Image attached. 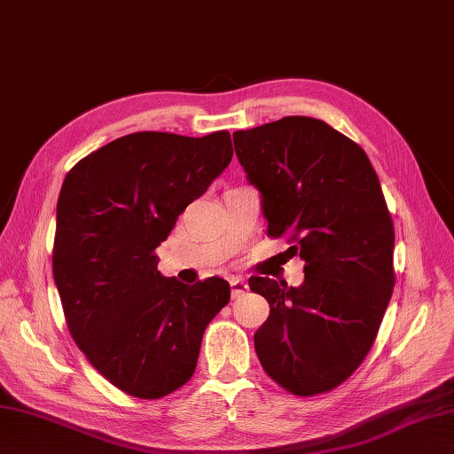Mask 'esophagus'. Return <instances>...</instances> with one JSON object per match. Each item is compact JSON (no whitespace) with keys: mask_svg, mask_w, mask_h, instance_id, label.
Segmentation results:
<instances>
[{"mask_svg":"<svg viewBox=\"0 0 454 454\" xmlns=\"http://www.w3.org/2000/svg\"><path fill=\"white\" fill-rule=\"evenodd\" d=\"M230 286H232V296L238 298L242 296L246 291H247V285L242 277H232L230 278Z\"/></svg>","mask_w":454,"mask_h":454,"instance_id":"1","label":"esophagus"}]
</instances>
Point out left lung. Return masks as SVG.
<instances>
[{
    "label": "left lung",
    "instance_id": "obj_1",
    "mask_svg": "<svg viewBox=\"0 0 454 454\" xmlns=\"http://www.w3.org/2000/svg\"><path fill=\"white\" fill-rule=\"evenodd\" d=\"M262 192L267 234H288L304 283L252 277L271 312L254 335L259 363L294 396L340 387L379 333L394 288V224L364 150L330 124L285 117L234 132Z\"/></svg>",
    "mask_w": 454,
    "mask_h": 454
}]
</instances>
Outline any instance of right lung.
<instances>
[{
	"label": "right lung",
	"instance_id": "obj_1",
	"mask_svg": "<svg viewBox=\"0 0 454 454\" xmlns=\"http://www.w3.org/2000/svg\"><path fill=\"white\" fill-rule=\"evenodd\" d=\"M234 156L228 130L202 138L134 132L67 171L56 205L52 273L67 330L93 369L158 400L195 372L202 333L230 285L158 271L156 247Z\"/></svg>",
	"mask_w": 454,
	"mask_h": 454
}]
</instances>
